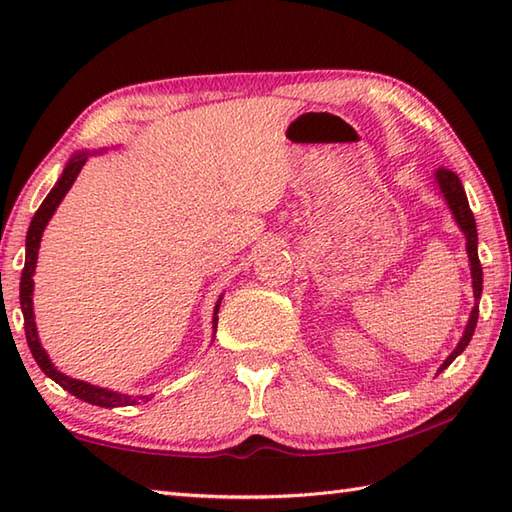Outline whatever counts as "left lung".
<instances>
[{"label": "left lung", "instance_id": "8db88e82", "mask_svg": "<svg viewBox=\"0 0 512 512\" xmlns=\"http://www.w3.org/2000/svg\"><path fill=\"white\" fill-rule=\"evenodd\" d=\"M433 182L438 184V189L442 193L444 202H447L449 211L453 215L455 224L460 226V231L466 237V255H469V266H471V279H473V297H475V306L469 314V323H466V328L462 332V339L460 343L455 345V350L447 356V361H444L438 369V374L442 369H447L455 358H458L464 350L466 345L471 343V336L475 332V325H477V314H480V299H482V264H480V257H477V226H475V217L473 211L469 206V200H466V193L460 178L455 176L453 171L449 169H438L433 173Z\"/></svg>", "mask_w": 512, "mask_h": 512}]
</instances>
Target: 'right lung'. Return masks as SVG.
I'll list each match as a JSON object with an SVG mask.
<instances>
[{"mask_svg": "<svg viewBox=\"0 0 512 512\" xmlns=\"http://www.w3.org/2000/svg\"><path fill=\"white\" fill-rule=\"evenodd\" d=\"M99 151H88V149L76 151V154L68 162H65L61 178L50 189V193L46 195V200L41 202L35 217H32L28 235H26V264H24V270H21V281H19V303H21V312H24L26 341H28L32 356H35L37 365L41 367V372L46 374L48 378H52L57 385H61L65 391H70V394L76 396L79 400L90 402V405H96V407L114 409V407L140 405V400L147 402L151 396H129V394H121V391L96 387V385L85 383V380L61 374L59 369L52 365L48 352L43 350V345L39 341V334H37L35 310H32V292H35V281H32V275H35V268H37V257H39V246H41L43 231H46V226L52 220L54 211H57V206L65 198V193L70 191V187L74 184L76 176L81 173L85 162H88L90 156L99 154ZM220 303H222V295H220V299H217L215 310H213V336H215V328H217V310H220Z\"/></svg>", "mask_w": 512, "mask_h": 512, "instance_id": "right-lung-1", "label": "right lung"}]
</instances>
